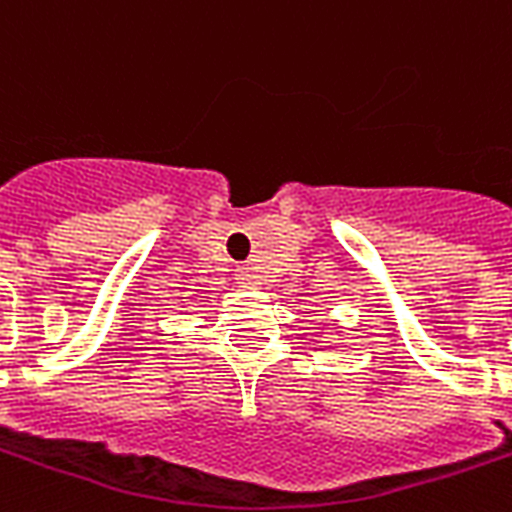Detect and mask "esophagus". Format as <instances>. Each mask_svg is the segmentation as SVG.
<instances>
[{
    "label": "esophagus",
    "mask_w": 512,
    "mask_h": 512,
    "mask_svg": "<svg viewBox=\"0 0 512 512\" xmlns=\"http://www.w3.org/2000/svg\"><path fill=\"white\" fill-rule=\"evenodd\" d=\"M236 281H239L244 289H255V286H260V273H257L252 265H239V268H236Z\"/></svg>",
    "instance_id": "esophagus-1"
}]
</instances>
